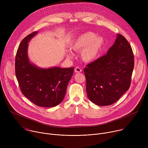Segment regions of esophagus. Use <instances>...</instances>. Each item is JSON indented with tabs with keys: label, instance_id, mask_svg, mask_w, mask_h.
<instances>
[{
	"label": "esophagus",
	"instance_id": "1",
	"mask_svg": "<svg viewBox=\"0 0 148 148\" xmlns=\"http://www.w3.org/2000/svg\"><path fill=\"white\" fill-rule=\"evenodd\" d=\"M74 71H75V73H81V72L82 71V70H81L79 67H75V68Z\"/></svg>",
	"mask_w": 148,
	"mask_h": 148
}]
</instances>
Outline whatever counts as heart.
I'll return each instance as SVG.
<instances>
[{"mask_svg": "<svg viewBox=\"0 0 148 148\" xmlns=\"http://www.w3.org/2000/svg\"><path fill=\"white\" fill-rule=\"evenodd\" d=\"M105 45L104 38L91 32L79 35L71 44L72 50L78 51L81 50L82 59L86 62L94 61L99 56Z\"/></svg>", "mask_w": 148, "mask_h": 148, "instance_id": "b5f03b06", "label": "heart"}]
</instances>
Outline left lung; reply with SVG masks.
Segmentation results:
<instances>
[{
	"label": "left lung",
	"instance_id": "obj_1",
	"mask_svg": "<svg viewBox=\"0 0 148 148\" xmlns=\"http://www.w3.org/2000/svg\"><path fill=\"white\" fill-rule=\"evenodd\" d=\"M134 56L128 41L121 34L107 53L84 69L89 99L99 106L116 102L130 87Z\"/></svg>",
	"mask_w": 148,
	"mask_h": 148
}]
</instances>
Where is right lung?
<instances>
[{"mask_svg":"<svg viewBox=\"0 0 148 148\" xmlns=\"http://www.w3.org/2000/svg\"><path fill=\"white\" fill-rule=\"evenodd\" d=\"M37 32L21 41L15 58V74L21 92L32 102L42 107H54L64 99L74 67L37 68L28 59L27 43Z\"/></svg>","mask_w":148,"mask_h":148,"instance_id":"add662e5","label":"right lung"}]
</instances>
